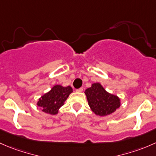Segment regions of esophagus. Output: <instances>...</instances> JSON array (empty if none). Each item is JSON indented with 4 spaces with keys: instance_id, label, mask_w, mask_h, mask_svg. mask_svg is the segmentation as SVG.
Listing matches in <instances>:
<instances>
[{
    "instance_id": "34e87169",
    "label": "esophagus",
    "mask_w": 156,
    "mask_h": 156,
    "mask_svg": "<svg viewBox=\"0 0 156 156\" xmlns=\"http://www.w3.org/2000/svg\"><path fill=\"white\" fill-rule=\"evenodd\" d=\"M76 91H78V92H82V91H83V88H80V89H76Z\"/></svg>"
}]
</instances>
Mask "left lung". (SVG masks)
I'll use <instances>...</instances> for the list:
<instances>
[{
  "label": "left lung",
  "mask_w": 156,
  "mask_h": 156,
  "mask_svg": "<svg viewBox=\"0 0 156 156\" xmlns=\"http://www.w3.org/2000/svg\"><path fill=\"white\" fill-rule=\"evenodd\" d=\"M85 94L91 110L98 115H110L120 107V99L107 92L100 83H93Z\"/></svg>",
  "instance_id": "left-lung-1"
}]
</instances>
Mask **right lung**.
<instances>
[{
    "label": "right lung",
    "mask_w": 156,
    "mask_h": 156,
    "mask_svg": "<svg viewBox=\"0 0 156 156\" xmlns=\"http://www.w3.org/2000/svg\"><path fill=\"white\" fill-rule=\"evenodd\" d=\"M73 91L70 86L63 87L56 85L52 89L43 95L37 102L38 107H41L43 112L55 115L58 109L65 104L69 94Z\"/></svg>",
    "instance_id": "obj_1"
}]
</instances>
